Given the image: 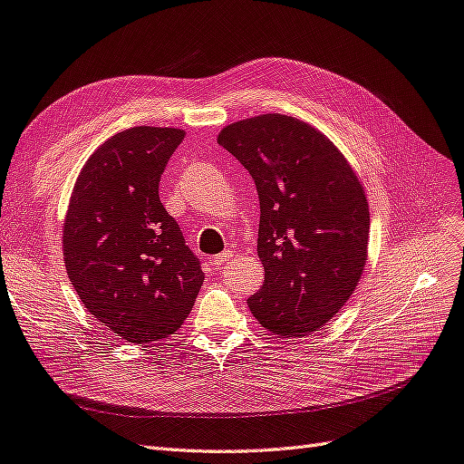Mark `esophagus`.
Here are the masks:
<instances>
[{
	"mask_svg": "<svg viewBox=\"0 0 464 464\" xmlns=\"http://www.w3.org/2000/svg\"><path fill=\"white\" fill-rule=\"evenodd\" d=\"M230 257H232V251H222V254H218L217 257L210 259V265H213V266H220V265L227 263Z\"/></svg>",
	"mask_w": 464,
	"mask_h": 464,
	"instance_id": "34e87169",
	"label": "esophagus"
}]
</instances>
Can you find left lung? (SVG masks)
I'll list each match as a JSON object with an SVG mask.
<instances>
[{
  "mask_svg": "<svg viewBox=\"0 0 464 464\" xmlns=\"http://www.w3.org/2000/svg\"><path fill=\"white\" fill-rule=\"evenodd\" d=\"M217 141L242 162L259 195L265 283L247 300L251 314L283 339L321 329L366 266L370 207L362 181L329 137L292 116L234 121Z\"/></svg>",
  "mask_w": 464,
  "mask_h": 464,
  "instance_id": "1",
  "label": "left lung"
}]
</instances>
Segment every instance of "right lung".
<instances>
[{
  "label": "right lung",
  "mask_w": 464,
  "mask_h": 464,
  "mask_svg": "<svg viewBox=\"0 0 464 464\" xmlns=\"http://www.w3.org/2000/svg\"><path fill=\"white\" fill-rule=\"evenodd\" d=\"M186 137L176 128L111 135L81 168L63 222V263L101 325L133 344L174 334L205 280L159 181Z\"/></svg>",
  "instance_id": "right-lung-1"
}]
</instances>
